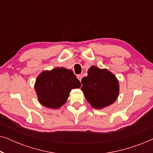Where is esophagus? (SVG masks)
I'll list each match as a JSON object with an SVG mask.
<instances>
[{"label": "esophagus", "instance_id": "esophagus-1", "mask_svg": "<svg viewBox=\"0 0 153 153\" xmlns=\"http://www.w3.org/2000/svg\"><path fill=\"white\" fill-rule=\"evenodd\" d=\"M76 77H77V79H78L79 81H81V78H82V76H81V74H78V75H77V76H76Z\"/></svg>", "mask_w": 153, "mask_h": 153}]
</instances>
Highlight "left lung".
<instances>
[{"label": "left lung", "mask_w": 153, "mask_h": 153, "mask_svg": "<svg viewBox=\"0 0 153 153\" xmlns=\"http://www.w3.org/2000/svg\"><path fill=\"white\" fill-rule=\"evenodd\" d=\"M81 83V91L85 100L97 109L111 105L118 97V80L106 69L91 66L88 70V76L83 77Z\"/></svg>", "instance_id": "left-lung-1"}]
</instances>
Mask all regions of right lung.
<instances>
[{
  "instance_id": "1",
  "label": "right lung",
  "mask_w": 153,
  "mask_h": 153,
  "mask_svg": "<svg viewBox=\"0 0 153 153\" xmlns=\"http://www.w3.org/2000/svg\"><path fill=\"white\" fill-rule=\"evenodd\" d=\"M81 85L72 70L56 68L45 70L39 74L35 83V90L42 105L56 109L66 103L71 90L79 88Z\"/></svg>"
}]
</instances>
